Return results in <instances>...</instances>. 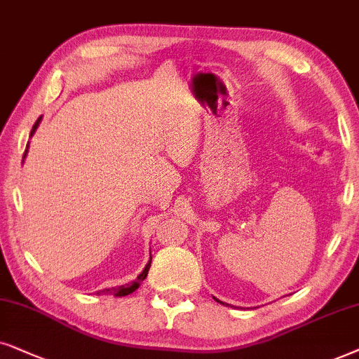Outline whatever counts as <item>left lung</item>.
Here are the masks:
<instances>
[{
    "instance_id": "8db88e82",
    "label": "left lung",
    "mask_w": 359,
    "mask_h": 359,
    "mask_svg": "<svg viewBox=\"0 0 359 359\" xmlns=\"http://www.w3.org/2000/svg\"><path fill=\"white\" fill-rule=\"evenodd\" d=\"M213 299H215V300H217V302H219V300H218L217 297H213ZM219 304H223V305H224V302H219Z\"/></svg>"
}]
</instances>
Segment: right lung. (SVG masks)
I'll use <instances>...</instances> for the list:
<instances>
[{
    "mask_svg": "<svg viewBox=\"0 0 359 359\" xmlns=\"http://www.w3.org/2000/svg\"><path fill=\"white\" fill-rule=\"evenodd\" d=\"M41 118H42V116H39V119H37V121L34 123V126H32L31 136L34 135L36 130H37V126H39V123H41ZM27 147H29V142H27V146H26V151H24V156H22V159H24V157H26V154H27ZM151 261H152V257H149V262H147V264H146L144 271H142L141 274L137 276V279H136V280H133L131 284H124V285H119V287H111V289H104V290H100L98 295L102 294V292H107V294L109 292V294H114V295H116V297H124V295H130V294H133V292H135V290H136L137 287H140L142 280H144L146 277H147V272H149V267H151Z\"/></svg>",
    "mask_w": 359,
    "mask_h": 359,
    "instance_id": "1",
    "label": "right lung"
}]
</instances>
